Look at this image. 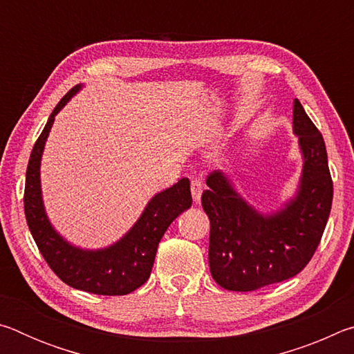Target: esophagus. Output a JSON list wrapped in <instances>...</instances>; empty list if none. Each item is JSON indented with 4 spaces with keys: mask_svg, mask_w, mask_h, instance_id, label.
<instances>
[{
    "mask_svg": "<svg viewBox=\"0 0 354 354\" xmlns=\"http://www.w3.org/2000/svg\"><path fill=\"white\" fill-rule=\"evenodd\" d=\"M190 192H192V198H194V201L200 203L201 194H203V184H201L200 179H192Z\"/></svg>",
    "mask_w": 354,
    "mask_h": 354,
    "instance_id": "esophagus-1",
    "label": "esophagus"
}]
</instances>
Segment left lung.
Wrapping results in <instances>:
<instances>
[{
	"instance_id": "left-lung-1",
	"label": "left lung",
	"mask_w": 354,
	"mask_h": 354,
	"mask_svg": "<svg viewBox=\"0 0 354 354\" xmlns=\"http://www.w3.org/2000/svg\"><path fill=\"white\" fill-rule=\"evenodd\" d=\"M293 131L303 153L295 200L263 217L245 203L223 173L207 176L201 205L211 221L209 267L220 287L251 292L295 277L313 259L331 212L333 179L320 131L293 101Z\"/></svg>"
}]
</instances>
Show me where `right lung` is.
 I'll list each match as a JSON object with an SVG mask.
<instances>
[{"label": "right lung", "mask_w": 354, "mask_h": 354, "mask_svg": "<svg viewBox=\"0 0 354 354\" xmlns=\"http://www.w3.org/2000/svg\"><path fill=\"white\" fill-rule=\"evenodd\" d=\"M80 87L75 86L59 101L31 151L23 196L26 221L44 259L65 284L97 295H128L147 283L167 227L192 206L190 181L183 178L154 195L128 234L109 248L84 251L65 242L46 218L40 192V159L56 113Z\"/></svg>", "instance_id": "1"}]
</instances>
